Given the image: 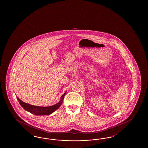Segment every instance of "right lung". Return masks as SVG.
Returning a JSON list of instances; mask_svg holds the SVG:
<instances>
[{"label": "right lung", "mask_w": 148, "mask_h": 148, "mask_svg": "<svg viewBox=\"0 0 148 148\" xmlns=\"http://www.w3.org/2000/svg\"><path fill=\"white\" fill-rule=\"evenodd\" d=\"M65 92L64 94L61 96L60 101L58 103H56L53 106H48V107H42V106H36L34 105H32L29 103H26L21 100L18 97L17 99L18 100V102L20 103V105L22 106L23 108H24L26 111L28 112H30L34 114H35L36 116H41V115H49L50 114L54 112L55 110H56L58 108L60 107L61 105L63 102V99L64 98V97L66 94Z\"/></svg>", "instance_id": "right-lung-1"}]
</instances>
